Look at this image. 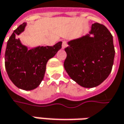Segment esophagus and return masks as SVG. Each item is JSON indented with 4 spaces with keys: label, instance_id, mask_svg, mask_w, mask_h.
Segmentation results:
<instances>
[{
    "label": "esophagus",
    "instance_id": "esophagus-1",
    "mask_svg": "<svg viewBox=\"0 0 124 124\" xmlns=\"http://www.w3.org/2000/svg\"><path fill=\"white\" fill-rule=\"evenodd\" d=\"M66 46H67V43H66V42L65 40L62 41V49H65Z\"/></svg>",
    "mask_w": 124,
    "mask_h": 124
}]
</instances>
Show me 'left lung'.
<instances>
[{
  "mask_svg": "<svg viewBox=\"0 0 124 124\" xmlns=\"http://www.w3.org/2000/svg\"><path fill=\"white\" fill-rule=\"evenodd\" d=\"M68 45L64 66L76 83L93 88L108 77L115 51L113 36L104 25L93 24L88 34L69 41Z\"/></svg>",
  "mask_w": 124,
  "mask_h": 124,
  "instance_id": "obj_1",
  "label": "left lung"
}]
</instances>
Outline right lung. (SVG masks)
<instances>
[{"mask_svg": "<svg viewBox=\"0 0 124 124\" xmlns=\"http://www.w3.org/2000/svg\"><path fill=\"white\" fill-rule=\"evenodd\" d=\"M26 25V23L20 24L8 40L5 64L7 75L14 84L20 89L31 91L40 84L46 63L62 48V42H59L53 46H38L29 50L18 38Z\"/></svg>", "mask_w": 124, "mask_h": 124, "instance_id": "add662e5", "label": "right lung"}]
</instances>
